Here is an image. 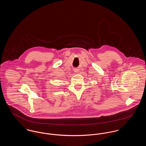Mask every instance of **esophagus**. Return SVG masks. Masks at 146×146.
<instances>
[{
	"mask_svg": "<svg viewBox=\"0 0 146 146\" xmlns=\"http://www.w3.org/2000/svg\"><path fill=\"white\" fill-rule=\"evenodd\" d=\"M78 69H77V68H76V69H74V73H78Z\"/></svg>",
	"mask_w": 146,
	"mask_h": 146,
	"instance_id": "esophagus-1",
	"label": "esophagus"
}]
</instances>
